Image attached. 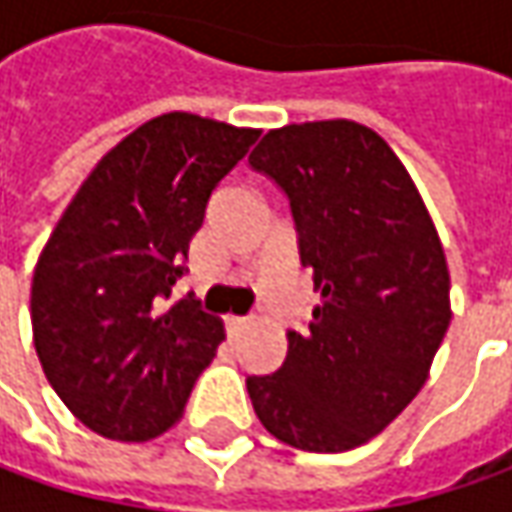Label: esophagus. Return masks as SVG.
<instances>
[{"instance_id": "1", "label": "esophagus", "mask_w": 512, "mask_h": 512, "mask_svg": "<svg viewBox=\"0 0 512 512\" xmlns=\"http://www.w3.org/2000/svg\"><path fill=\"white\" fill-rule=\"evenodd\" d=\"M250 325V319L247 316H227V327H230V333H236V330H242V327Z\"/></svg>"}]
</instances>
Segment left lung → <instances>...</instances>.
<instances>
[{
  "label": "left lung",
  "instance_id": "left-lung-1",
  "mask_svg": "<svg viewBox=\"0 0 512 512\" xmlns=\"http://www.w3.org/2000/svg\"><path fill=\"white\" fill-rule=\"evenodd\" d=\"M247 162L287 196L322 293L305 330H287L282 367L247 376L250 402L279 442L353 450L416 399L447 333L439 233L399 156L359 122L270 130Z\"/></svg>",
  "mask_w": 512,
  "mask_h": 512
}]
</instances>
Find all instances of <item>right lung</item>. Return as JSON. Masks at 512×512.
I'll return each instance as SVG.
<instances>
[{
	"mask_svg": "<svg viewBox=\"0 0 512 512\" xmlns=\"http://www.w3.org/2000/svg\"><path fill=\"white\" fill-rule=\"evenodd\" d=\"M259 130L165 113L93 168L42 250L30 325L56 396L93 433L148 442L185 413L225 339L193 296L168 305L210 193Z\"/></svg>",
	"mask_w": 512,
	"mask_h": 512,
	"instance_id": "right-lung-1",
	"label": "right lung"
}]
</instances>
